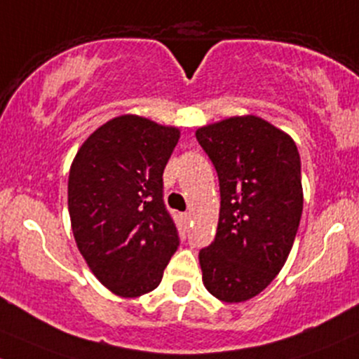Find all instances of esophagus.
Here are the masks:
<instances>
[{"label": "esophagus", "instance_id": "34e87169", "mask_svg": "<svg viewBox=\"0 0 359 359\" xmlns=\"http://www.w3.org/2000/svg\"><path fill=\"white\" fill-rule=\"evenodd\" d=\"M180 218L184 219V223H189V222H191L192 216H191V212H182V215H180Z\"/></svg>", "mask_w": 359, "mask_h": 359}]
</instances>
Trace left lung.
<instances>
[{"instance_id":"obj_1","label":"left lung","mask_w":359,"mask_h":359,"mask_svg":"<svg viewBox=\"0 0 359 359\" xmlns=\"http://www.w3.org/2000/svg\"><path fill=\"white\" fill-rule=\"evenodd\" d=\"M219 180L215 240L199 250L203 281L226 303L254 298L285 266L303 210L297 144L261 117L216 122L196 131Z\"/></svg>"}]
</instances>
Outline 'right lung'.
I'll list each match as a JSON object with an SVG mask.
<instances>
[{"label": "right lung", "mask_w": 359, "mask_h": 359, "mask_svg": "<svg viewBox=\"0 0 359 359\" xmlns=\"http://www.w3.org/2000/svg\"><path fill=\"white\" fill-rule=\"evenodd\" d=\"M179 129L137 116L98 128L74 156L68 208L76 245L98 281L124 298L149 293L179 247L163 170Z\"/></svg>", "instance_id": "add662e5"}]
</instances>
